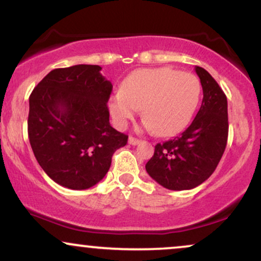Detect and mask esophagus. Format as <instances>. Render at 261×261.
Returning a JSON list of instances; mask_svg holds the SVG:
<instances>
[{
  "label": "esophagus",
  "instance_id": "1",
  "mask_svg": "<svg viewBox=\"0 0 261 261\" xmlns=\"http://www.w3.org/2000/svg\"><path fill=\"white\" fill-rule=\"evenodd\" d=\"M128 143H129L130 145H138V144H140V140L137 139V138H134V137H129Z\"/></svg>",
  "mask_w": 261,
  "mask_h": 261
}]
</instances>
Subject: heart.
<instances>
[{
    "label": "heart",
    "mask_w": 261,
    "mask_h": 261,
    "mask_svg": "<svg viewBox=\"0 0 261 261\" xmlns=\"http://www.w3.org/2000/svg\"><path fill=\"white\" fill-rule=\"evenodd\" d=\"M201 96V83L194 73L170 67L140 69L121 85L110 100L117 127H124L140 109L145 127L160 137L179 133L188 125Z\"/></svg>",
    "instance_id": "heart-1"
}]
</instances>
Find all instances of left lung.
I'll return each mask as SVG.
<instances>
[{
	"mask_svg": "<svg viewBox=\"0 0 261 261\" xmlns=\"http://www.w3.org/2000/svg\"><path fill=\"white\" fill-rule=\"evenodd\" d=\"M203 100L186 129L174 139L157 144L146 163L149 175L168 190H191L213 174L220 162L229 134L227 99L203 67L196 66Z\"/></svg>",
	"mask_w": 261,
	"mask_h": 261,
	"instance_id": "left-lung-1",
	"label": "left lung"
}]
</instances>
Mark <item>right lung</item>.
Returning a JSON list of instances; mask_svg holds the SVG:
<instances>
[{"instance_id": "right-lung-1", "label": "right lung", "mask_w": 261, "mask_h": 261, "mask_svg": "<svg viewBox=\"0 0 261 261\" xmlns=\"http://www.w3.org/2000/svg\"><path fill=\"white\" fill-rule=\"evenodd\" d=\"M99 65L54 69L29 98L28 133L38 165L53 181L86 190L104 178L128 136L110 125L112 85Z\"/></svg>"}]
</instances>
